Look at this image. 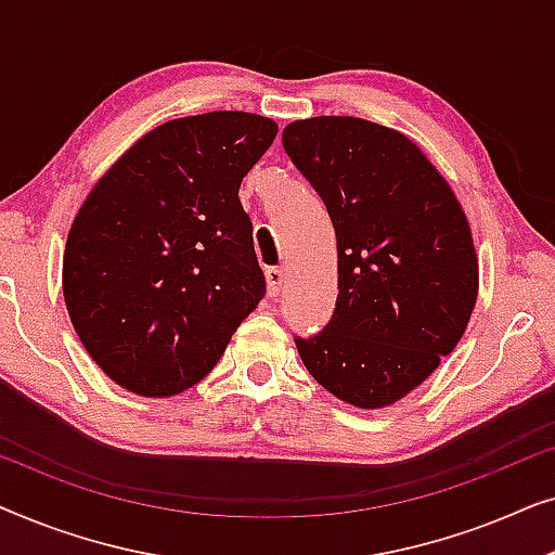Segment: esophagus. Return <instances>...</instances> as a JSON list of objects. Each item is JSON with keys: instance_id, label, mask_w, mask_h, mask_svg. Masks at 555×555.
<instances>
[{"instance_id": "obj_1", "label": "esophagus", "mask_w": 555, "mask_h": 555, "mask_svg": "<svg viewBox=\"0 0 555 555\" xmlns=\"http://www.w3.org/2000/svg\"><path fill=\"white\" fill-rule=\"evenodd\" d=\"M264 278H268V293L272 298H278L280 291H283L285 283V270L283 268H268L264 270Z\"/></svg>"}]
</instances>
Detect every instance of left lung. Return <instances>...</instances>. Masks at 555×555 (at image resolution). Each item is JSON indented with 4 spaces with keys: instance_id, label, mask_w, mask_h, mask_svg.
Returning <instances> with one entry per match:
<instances>
[{
    "instance_id": "8db88e82",
    "label": "left lung",
    "mask_w": 555,
    "mask_h": 555,
    "mask_svg": "<svg viewBox=\"0 0 555 555\" xmlns=\"http://www.w3.org/2000/svg\"><path fill=\"white\" fill-rule=\"evenodd\" d=\"M283 146L321 194L338 242L336 310L295 346L333 397L389 406L454 351L473 315L477 255L465 211L393 128L318 116L285 126Z\"/></svg>"
}]
</instances>
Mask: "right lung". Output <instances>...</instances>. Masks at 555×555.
I'll return each mask as SVG.
<instances>
[{
	"label": "right lung",
	"instance_id": "add662e5",
	"mask_svg": "<svg viewBox=\"0 0 555 555\" xmlns=\"http://www.w3.org/2000/svg\"><path fill=\"white\" fill-rule=\"evenodd\" d=\"M275 120L215 111L133 143L67 234L63 293L98 366L141 397L199 384L264 295L240 184Z\"/></svg>",
	"mask_w": 555,
	"mask_h": 555
}]
</instances>
